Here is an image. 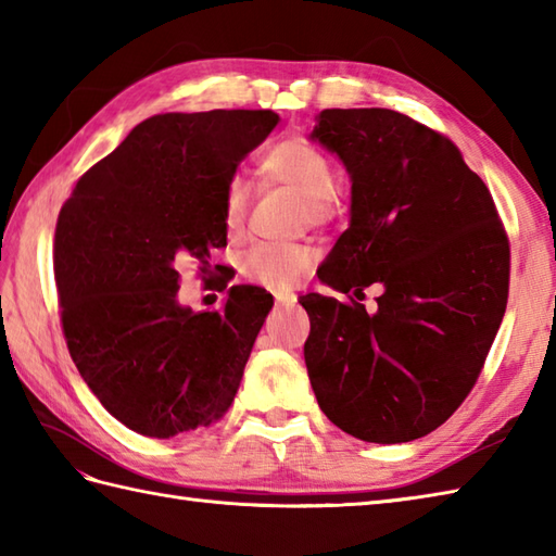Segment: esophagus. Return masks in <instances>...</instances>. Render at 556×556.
<instances>
[{
    "label": "esophagus",
    "instance_id": "34e87169",
    "mask_svg": "<svg viewBox=\"0 0 556 556\" xmlns=\"http://www.w3.org/2000/svg\"><path fill=\"white\" fill-rule=\"evenodd\" d=\"M275 301L277 305H293L296 303V296H293V293H275Z\"/></svg>",
    "mask_w": 556,
    "mask_h": 556
}]
</instances>
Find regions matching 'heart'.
Wrapping results in <instances>:
<instances>
[{"label": "heart", "mask_w": 556, "mask_h": 556, "mask_svg": "<svg viewBox=\"0 0 556 556\" xmlns=\"http://www.w3.org/2000/svg\"><path fill=\"white\" fill-rule=\"evenodd\" d=\"M257 174L269 184L289 186L303 195L305 217L325 224L337 215L334 167L320 148L305 138H281L260 157ZM248 215V186L231 179L222 195V222L227 231H241ZM315 253L305 243L260 241L239 257V271L267 289H289L308 277Z\"/></svg>", "instance_id": "obj_1"}]
</instances>
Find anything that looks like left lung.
Masks as SVG:
<instances>
[{
  "label": "left lung",
  "instance_id": "8db88e82",
  "mask_svg": "<svg viewBox=\"0 0 556 556\" xmlns=\"http://www.w3.org/2000/svg\"><path fill=\"white\" fill-rule=\"evenodd\" d=\"M311 138L351 174V224L317 269L351 301L301 299L313 392L363 442L418 440L478 382L509 299V236L460 150L406 114L325 110ZM370 283L386 289L375 314L352 299Z\"/></svg>",
  "mask_w": 556,
  "mask_h": 556
}]
</instances>
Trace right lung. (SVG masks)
Wrapping results in <instances>:
<instances>
[{"mask_svg": "<svg viewBox=\"0 0 556 556\" xmlns=\"http://www.w3.org/2000/svg\"><path fill=\"white\" fill-rule=\"evenodd\" d=\"M271 110L155 114L80 176L54 231L62 332L90 392L138 434L169 440L219 420L271 311L231 287L219 311L176 303L179 265L227 245L222 195L277 126Z\"/></svg>", "mask_w": 556, "mask_h": 556, "instance_id": "right-lung-1", "label": "right lung"}]
</instances>
